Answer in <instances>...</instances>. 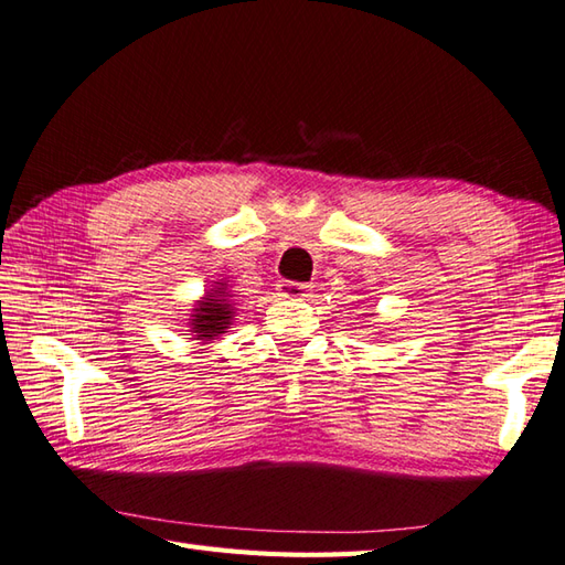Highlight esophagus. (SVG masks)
Masks as SVG:
<instances>
[{"label": "esophagus", "mask_w": 565, "mask_h": 565, "mask_svg": "<svg viewBox=\"0 0 565 565\" xmlns=\"http://www.w3.org/2000/svg\"><path fill=\"white\" fill-rule=\"evenodd\" d=\"M279 296L284 298H308L313 296V286L298 281H279Z\"/></svg>", "instance_id": "obj_1"}]
</instances>
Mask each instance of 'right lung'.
Listing matches in <instances>:
<instances>
[{
	"instance_id": "1",
	"label": "right lung",
	"mask_w": 565,
	"mask_h": 565,
	"mask_svg": "<svg viewBox=\"0 0 565 565\" xmlns=\"http://www.w3.org/2000/svg\"><path fill=\"white\" fill-rule=\"evenodd\" d=\"M231 322H233V303L227 301L225 284L218 281V286L203 296V301H199L194 313H191L189 332L194 334L191 340H201L203 344L211 340H218L221 334L231 328Z\"/></svg>"
}]
</instances>
